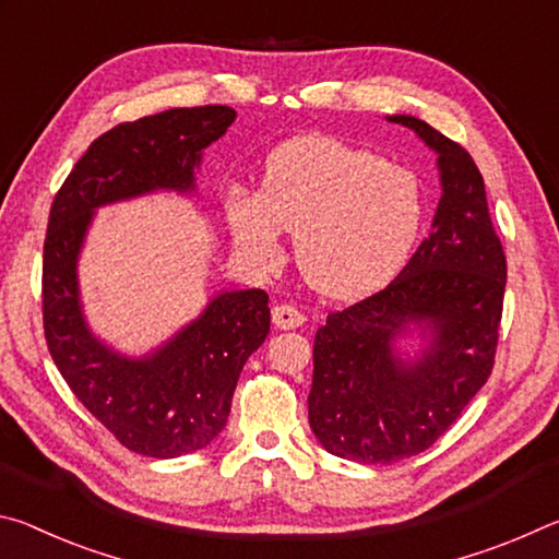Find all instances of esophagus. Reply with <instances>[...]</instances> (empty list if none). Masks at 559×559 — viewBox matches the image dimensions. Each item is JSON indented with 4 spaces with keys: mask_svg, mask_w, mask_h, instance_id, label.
I'll return each instance as SVG.
<instances>
[{
    "mask_svg": "<svg viewBox=\"0 0 559 559\" xmlns=\"http://www.w3.org/2000/svg\"><path fill=\"white\" fill-rule=\"evenodd\" d=\"M306 323V316L293 306H276L273 308V325L278 330H296Z\"/></svg>",
    "mask_w": 559,
    "mask_h": 559,
    "instance_id": "esophagus-1",
    "label": "esophagus"
}]
</instances>
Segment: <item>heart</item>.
<instances>
[{"mask_svg":"<svg viewBox=\"0 0 559 559\" xmlns=\"http://www.w3.org/2000/svg\"><path fill=\"white\" fill-rule=\"evenodd\" d=\"M224 210L236 249L259 271L278 266L283 229L296 231L302 278L330 300L384 288L406 266L427 219L412 169L320 135L273 150L261 192L231 189Z\"/></svg>","mask_w":559,"mask_h":559,"instance_id":"obj_1","label":"heart"}]
</instances>
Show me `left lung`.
Instances as JSON below:
<instances>
[{"mask_svg":"<svg viewBox=\"0 0 559 559\" xmlns=\"http://www.w3.org/2000/svg\"><path fill=\"white\" fill-rule=\"evenodd\" d=\"M386 120L437 153L441 200L400 276L316 333L310 429L333 456L359 463L416 456L447 433L493 370L506 293V253L473 157L419 118ZM412 332L423 349L400 354Z\"/></svg>","mask_w":559,"mask_h":559,"instance_id":"1","label":"left lung"}]
</instances>
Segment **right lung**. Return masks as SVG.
Masks as SVG:
<instances>
[{"mask_svg": "<svg viewBox=\"0 0 559 559\" xmlns=\"http://www.w3.org/2000/svg\"><path fill=\"white\" fill-rule=\"evenodd\" d=\"M236 118L229 106L173 108L93 140L51 204L44 241V335L79 402L122 447L153 459L200 451L219 437L246 359L271 328L266 290H224L143 357L93 335L79 257L100 206L153 192L189 194L204 147Z\"/></svg>", "mask_w": 559, "mask_h": 559, "instance_id": "add662e5", "label": "right lung"}]
</instances>
